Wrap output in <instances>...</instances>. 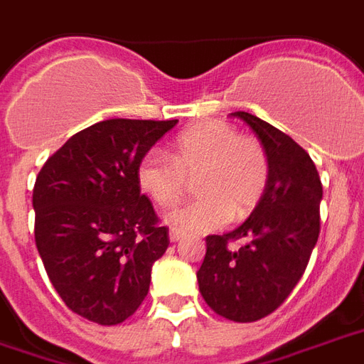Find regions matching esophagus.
Here are the masks:
<instances>
[{"label": "esophagus", "mask_w": 364, "mask_h": 364, "mask_svg": "<svg viewBox=\"0 0 364 364\" xmlns=\"http://www.w3.org/2000/svg\"><path fill=\"white\" fill-rule=\"evenodd\" d=\"M181 239H183L181 231H177V230L169 231V241H171V243H177V241H181Z\"/></svg>", "instance_id": "34e87169"}]
</instances>
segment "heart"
<instances>
[{
  "instance_id": "b5f03b06",
  "label": "heart",
  "mask_w": 364,
  "mask_h": 364,
  "mask_svg": "<svg viewBox=\"0 0 364 364\" xmlns=\"http://www.w3.org/2000/svg\"><path fill=\"white\" fill-rule=\"evenodd\" d=\"M196 177L198 198L166 214V223L185 233L222 228L233 218L249 216L264 195L270 164L262 144L241 136L225 121L198 123L177 136L171 158L148 150L136 166L141 189L158 206H173Z\"/></svg>"
}]
</instances>
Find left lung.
<instances>
[{"mask_svg": "<svg viewBox=\"0 0 364 364\" xmlns=\"http://www.w3.org/2000/svg\"><path fill=\"white\" fill-rule=\"evenodd\" d=\"M257 134L270 164L264 195L237 230L206 237L196 272L204 301L220 316L255 322L274 312L303 276L318 241L322 183L311 156L257 115L235 112ZM237 238L243 247L230 250Z\"/></svg>", "mask_w": 364, "mask_h": 364, "instance_id": "1", "label": "left lung"}]
</instances>
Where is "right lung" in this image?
Instances as JSON below:
<instances>
[{
  "label": "right lung",
  "mask_w": 364,
  "mask_h": 364,
  "mask_svg": "<svg viewBox=\"0 0 364 364\" xmlns=\"http://www.w3.org/2000/svg\"><path fill=\"white\" fill-rule=\"evenodd\" d=\"M171 121L107 119L73 134L40 169L34 239L48 278L73 312L121 324L144 301L169 245L136 166Z\"/></svg>",
  "instance_id": "right-lung-1"
}]
</instances>
